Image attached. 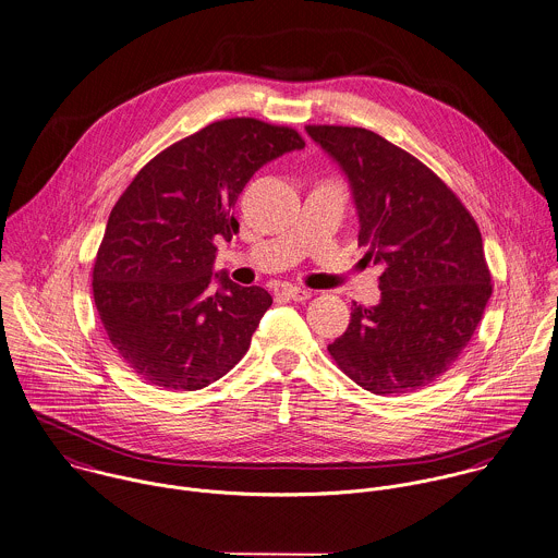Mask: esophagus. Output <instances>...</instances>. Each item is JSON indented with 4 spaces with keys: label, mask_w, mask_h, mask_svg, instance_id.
Masks as SVG:
<instances>
[{
    "label": "esophagus",
    "mask_w": 558,
    "mask_h": 558,
    "mask_svg": "<svg viewBox=\"0 0 558 558\" xmlns=\"http://www.w3.org/2000/svg\"><path fill=\"white\" fill-rule=\"evenodd\" d=\"M282 293L289 298V300H295V302H306L311 298V291L308 289H302V287H282Z\"/></svg>",
    "instance_id": "34e87169"
}]
</instances>
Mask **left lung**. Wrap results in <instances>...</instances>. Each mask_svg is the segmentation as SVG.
Instances as JSON below:
<instances>
[{"instance_id":"left-lung-1","label":"left lung","mask_w":558,"mask_h":558,"mask_svg":"<svg viewBox=\"0 0 558 558\" xmlns=\"http://www.w3.org/2000/svg\"><path fill=\"white\" fill-rule=\"evenodd\" d=\"M345 171L359 210V243L383 265L380 304H354L328 345L365 391L398 396L444 376L474 337L492 298L481 230L454 191L380 134L306 125Z\"/></svg>"}]
</instances>
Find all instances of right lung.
<instances>
[{"label":"right lung","mask_w":558,"mask_h":558,"mask_svg":"<svg viewBox=\"0 0 558 558\" xmlns=\"http://www.w3.org/2000/svg\"><path fill=\"white\" fill-rule=\"evenodd\" d=\"M287 125L215 121L156 154L110 210L93 265V300L121 361L145 383L197 391L250 350L271 295L226 271L208 291L217 239L239 230L232 208L269 160L302 149Z\"/></svg>","instance_id":"1"}]
</instances>
